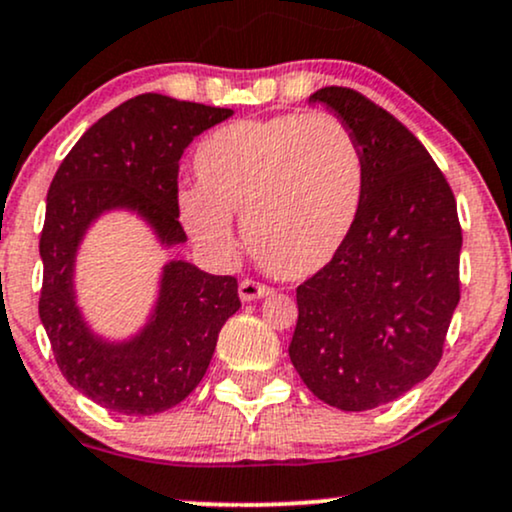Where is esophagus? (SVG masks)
Here are the masks:
<instances>
[{
  "label": "esophagus",
  "mask_w": 512,
  "mask_h": 512,
  "mask_svg": "<svg viewBox=\"0 0 512 512\" xmlns=\"http://www.w3.org/2000/svg\"><path fill=\"white\" fill-rule=\"evenodd\" d=\"M269 293H272V289H269V286L257 284V281H252V279L240 281V286H238V296H240V301H243V303L257 301V298L269 296Z\"/></svg>",
  "instance_id": "obj_1"
}]
</instances>
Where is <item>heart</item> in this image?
<instances>
[{
    "label": "heart",
    "instance_id": "b5f03b06",
    "mask_svg": "<svg viewBox=\"0 0 512 512\" xmlns=\"http://www.w3.org/2000/svg\"><path fill=\"white\" fill-rule=\"evenodd\" d=\"M199 187L182 190L180 216L199 245L238 248L233 214L267 272L308 279L332 264L354 231L366 190L361 146L330 113L238 120L195 151Z\"/></svg>",
    "mask_w": 512,
    "mask_h": 512
}]
</instances>
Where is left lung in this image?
Here are the masks:
<instances>
[{"mask_svg":"<svg viewBox=\"0 0 512 512\" xmlns=\"http://www.w3.org/2000/svg\"><path fill=\"white\" fill-rule=\"evenodd\" d=\"M308 103L354 132L366 190L342 252L296 289L289 356L317 399L366 411L438 366L460 303L462 228L448 180L402 122L342 86Z\"/></svg>","mask_w":512,"mask_h":512,"instance_id":"left-lung-1","label":"left lung"}]
</instances>
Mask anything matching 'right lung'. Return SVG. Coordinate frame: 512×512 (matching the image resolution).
<instances>
[{
	"instance_id": "obj_1",
	"label": "right lung",
	"mask_w": 512,
	"mask_h": 512,
	"mask_svg": "<svg viewBox=\"0 0 512 512\" xmlns=\"http://www.w3.org/2000/svg\"><path fill=\"white\" fill-rule=\"evenodd\" d=\"M231 115L228 108L144 93L88 127L52 178L40 233V322L67 383L117 414H158L195 390L223 322L240 308L238 281L170 260L144 325L113 342L93 332L81 313L76 255L93 223L110 211L137 214L163 248L185 243L180 156L192 139Z\"/></svg>"
}]
</instances>
